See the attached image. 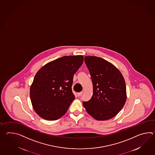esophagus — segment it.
I'll return each mask as SVG.
<instances>
[{
  "instance_id": "34e87169",
  "label": "esophagus",
  "mask_w": 155,
  "mask_h": 155,
  "mask_svg": "<svg viewBox=\"0 0 155 155\" xmlns=\"http://www.w3.org/2000/svg\"><path fill=\"white\" fill-rule=\"evenodd\" d=\"M83 92H79V93H77V96L78 97H80L82 94Z\"/></svg>"
}]
</instances>
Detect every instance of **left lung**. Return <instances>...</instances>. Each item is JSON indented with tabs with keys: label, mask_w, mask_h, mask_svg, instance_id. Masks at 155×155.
Returning <instances> with one entry per match:
<instances>
[{
	"label": "left lung",
	"mask_w": 155,
	"mask_h": 155,
	"mask_svg": "<svg viewBox=\"0 0 155 155\" xmlns=\"http://www.w3.org/2000/svg\"><path fill=\"white\" fill-rule=\"evenodd\" d=\"M84 62L93 83V94L83 105L91 116L98 120H110L119 113L127 99L124 77L116 67L96 56H86Z\"/></svg>",
	"instance_id": "8db88e82"
}]
</instances>
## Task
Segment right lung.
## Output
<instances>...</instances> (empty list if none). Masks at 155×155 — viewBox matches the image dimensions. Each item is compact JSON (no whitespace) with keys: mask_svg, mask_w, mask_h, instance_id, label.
Here are the masks:
<instances>
[{"mask_svg":"<svg viewBox=\"0 0 155 155\" xmlns=\"http://www.w3.org/2000/svg\"><path fill=\"white\" fill-rule=\"evenodd\" d=\"M83 62V55L64 56L38 71L30 88L31 104L38 116L57 120L67 112L75 99L72 91L73 76Z\"/></svg>","mask_w":155,"mask_h":155,"instance_id":"1","label":"right lung"}]
</instances>
